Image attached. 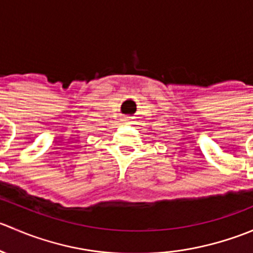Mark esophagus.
Returning <instances> with one entry per match:
<instances>
[{
    "mask_svg": "<svg viewBox=\"0 0 253 253\" xmlns=\"http://www.w3.org/2000/svg\"><path fill=\"white\" fill-rule=\"evenodd\" d=\"M125 124H132V117H126V119H124Z\"/></svg>",
    "mask_w": 253,
    "mask_h": 253,
    "instance_id": "34e87169",
    "label": "esophagus"
}]
</instances>
